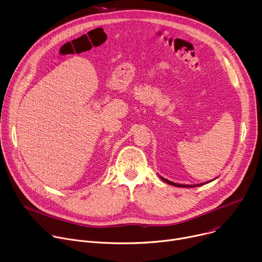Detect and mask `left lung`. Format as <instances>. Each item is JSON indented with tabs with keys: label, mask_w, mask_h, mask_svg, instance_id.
I'll use <instances>...</instances> for the list:
<instances>
[{
	"label": "left lung",
	"mask_w": 262,
	"mask_h": 262,
	"mask_svg": "<svg viewBox=\"0 0 262 262\" xmlns=\"http://www.w3.org/2000/svg\"><path fill=\"white\" fill-rule=\"evenodd\" d=\"M160 176V175H159ZM160 178L163 180V181H165V182H167V183H169V184H171V185H174V186H179V188H193V186H200V185H202V184H204V183H200V184H180V183H175V182H173V181H170V180H168V179H166V178H164V177H162V176H160ZM215 179V178H214ZM213 179V180H214ZM210 181H212V180H209V181H207V182H205V183H208V182H210Z\"/></svg>",
	"instance_id": "obj_1"
}]
</instances>
